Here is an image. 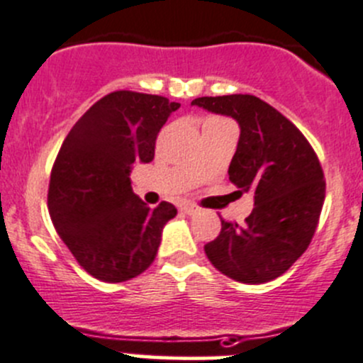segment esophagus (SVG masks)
Returning a JSON list of instances; mask_svg holds the SVG:
<instances>
[{"label":"esophagus","mask_w":363,"mask_h":363,"mask_svg":"<svg viewBox=\"0 0 363 363\" xmlns=\"http://www.w3.org/2000/svg\"><path fill=\"white\" fill-rule=\"evenodd\" d=\"M197 210H199V208H197L194 203H183V204H182V211H185L186 215L197 213Z\"/></svg>","instance_id":"1"}]
</instances>
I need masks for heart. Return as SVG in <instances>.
<instances>
[{
	"instance_id": "heart-1",
	"label": "heart",
	"mask_w": 363,
	"mask_h": 363,
	"mask_svg": "<svg viewBox=\"0 0 363 363\" xmlns=\"http://www.w3.org/2000/svg\"><path fill=\"white\" fill-rule=\"evenodd\" d=\"M213 120H218V118H213Z\"/></svg>"
}]
</instances>
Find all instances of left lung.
<instances>
[{
  "instance_id": "1",
  "label": "left lung",
  "mask_w": 363,
  "mask_h": 363,
  "mask_svg": "<svg viewBox=\"0 0 363 363\" xmlns=\"http://www.w3.org/2000/svg\"><path fill=\"white\" fill-rule=\"evenodd\" d=\"M192 104L238 121L229 180L240 196L252 190L256 203L245 224L220 218V233L204 252L235 281H274L307 250L318 228L326 186L318 155L284 114L257 96H199Z\"/></svg>"
}]
</instances>
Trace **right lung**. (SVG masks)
<instances>
[{"mask_svg": "<svg viewBox=\"0 0 363 363\" xmlns=\"http://www.w3.org/2000/svg\"><path fill=\"white\" fill-rule=\"evenodd\" d=\"M178 102L120 89L72 127L51 171L48 208L79 267L104 282L138 277L153 263L177 208H150L132 192L134 162H152L155 141Z\"/></svg>", "mask_w": 363, "mask_h": 363, "instance_id": "1", "label": "right lung"}]
</instances>
